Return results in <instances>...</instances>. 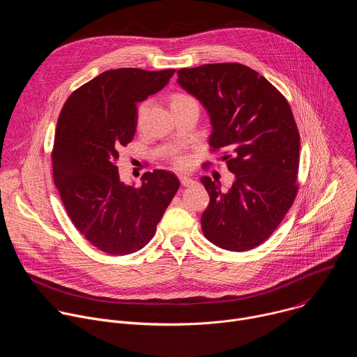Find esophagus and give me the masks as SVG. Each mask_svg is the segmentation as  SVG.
Returning a JSON list of instances; mask_svg holds the SVG:
<instances>
[{
  "instance_id": "esophagus-1",
  "label": "esophagus",
  "mask_w": 357,
  "mask_h": 357,
  "mask_svg": "<svg viewBox=\"0 0 357 357\" xmlns=\"http://www.w3.org/2000/svg\"><path fill=\"white\" fill-rule=\"evenodd\" d=\"M181 183L183 186H192L195 183V181L192 178H188V176H181Z\"/></svg>"
}]
</instances>
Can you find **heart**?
Listing matches in <instances>:
<instances>
[{
    "instance_id": "obj_1",
    "label": "heart",
    "mask_w": 357,
    "mask_h": 357,
    "mask_svg": "<svg viewBox=\"0 0 357 357\" xmlns=\"http://www.w3.org/2000/svg\"><path fill=\"white\" fill-rule=\"evenodd\" d=\"M195 98L186 93H175L172 97H171V107L172 110L176 109V107H181L183 105H188V103H195ZM144 109V105L139 107V113L141 110ZM171 162L172 165L176 168V169H185L188 165H189V158L183 154H175L171 157Z\"/></svg>"
}]
</instances>
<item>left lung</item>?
Masks as SVG:
<instances>
[{
    "label": "left lung",
    "instance_id": "obj_1",
    "mask_svg": "<svg viewBox=\"0 0 357 357\" xmlns=\"http://www.w3.org/2000/svg\"><path fill=\"white\" fill-rule=\"evenodd\" d=\"M178 83L208 110L211 151L223 149L222 160L236 176L227 192L209 176L200 178L211 196L200 219L203 234L230 251L257 247L274 233L298 193L299 132L289 103L264 76L241 63L179 69Z\"/></svg>",
    "mask_w": 357,
    "mask_h": 357
}]
</instances>
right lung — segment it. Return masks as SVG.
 Masks as SVG:
<instances>
[{"label":"right lung","mask_w":357,"mask_h":357,"mask_svg":"<svg viewBox=\"0 0 357 357\" xmlns=\"http://www.w3.org/2000/svg\"><path fill=\"white\" fill-rule=\"evenodd\" d=\"M174 69L106 70L76 89L59 114L52 149L54 179L75 227L94 247L126 256L149 243L179 189L175 174L145 172L126 185L116 165L132 141L137 105L164 89Z\"/></svg>","instance_id":"right-lung-1"}]
</instances>
